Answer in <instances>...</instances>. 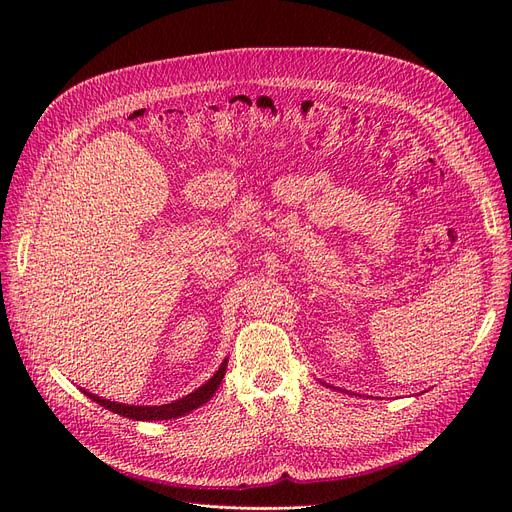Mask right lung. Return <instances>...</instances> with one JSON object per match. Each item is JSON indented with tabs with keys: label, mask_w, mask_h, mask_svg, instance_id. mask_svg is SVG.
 <instances>
[{
	"label": "right lung",
	"mask_w": 512,
	"mask_h": 512,
	"mask_svg": "<svg viewBox=\"0 0 512 512\" xmlns=\"http://www.w3.org/2000/svg\"><path fill=\"white\" fill-rule=\"evenodd\" d=\"M226 367H228V359L222 361L220 369L215 371L211 378L201 386L197 388L195 392L186 394L178 400H172L168 402V405H159V407H149V405H122V402H116V400H110V398H101L97 394H91L87 390H83L89 398H93L97 405H101L103 409L112 411V413H118L122 417H128V419H137V421H164V419H176V417H182L186 413H191L195 409H199L201 405H205L207 400L213 398L215 390L220 388L224 375H226Z\"/></svg>",
	"instance_id": "right-lung-1"
}]
</instances>
